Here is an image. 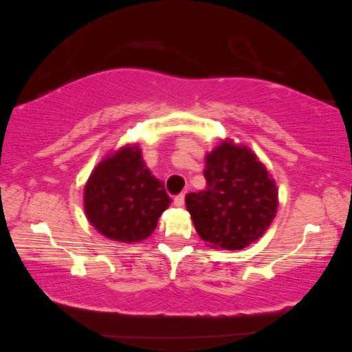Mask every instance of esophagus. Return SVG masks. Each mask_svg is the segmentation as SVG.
Wrapping results in <instances>:
<instances>
[{"mask_svg":"<svg viewBox=\"0 0 352 352\" xmlns=\"http://www.w3.org/2000/svg\"><path fill=\"white\" fill-rule=\"evenodd\" d=\"M184 193H182V195H178V196H175V199H174V205L175 206H183L184 205Z\"/></svg>","mask_w":352,"mask_h":352,"instance_id":"esophagus-1","label":"esophagus"}]
</instances>
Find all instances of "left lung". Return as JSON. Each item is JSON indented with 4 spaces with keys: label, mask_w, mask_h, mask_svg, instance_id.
<instances>
[{
    "label": "left lung",
    "mask_w": 352,
    "mask_h": 352,
    "mask_svg": "<svg viewBox=\"0 0 352 352\" xmlns=\"http://www.w3.org/2000/svg\"><path fill=\"white\" fill-rule=\"evenodd\" d=\"M206 187L186 196L197 235L208 247L242 250L263 236L275 219V179L251 148L223 140L205 156Z\"/></svg>",
    "instance_id": "8db88e82"
}]
</instances>
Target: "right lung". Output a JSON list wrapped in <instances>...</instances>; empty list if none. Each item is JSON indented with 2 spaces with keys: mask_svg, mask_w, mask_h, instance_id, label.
<instances>
[{
  "mask_svg": "<svg viewBox=\"0 0 352 352\" xmlns=\"http://www.w3.org/2000/svg\"><path fill=\"white\" fill-rule=\"evenodd\" d=\"M83 202L86 219L101 235L132 244L151 235L170 199L146 166L138 144H126L95 166Z\"/></svg>",
  "mask_w": 352,
  "mask_h": 352,
  "instance_id": "1",
  "label": "right lung"
}]
</instances>
